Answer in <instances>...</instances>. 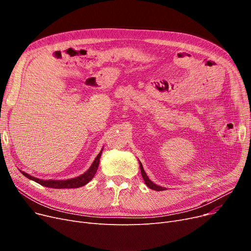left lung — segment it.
Masks as SVG:
<instances>
[{"label": "left lung", "instance_id": "8db88e82", "mask_svg": "<svg viewBox=\"0 0 251 251\" xmlns=\"http://www.w3.org/2000/svg\"><path fill=\"white\" fill-rule=\"evenodd\" d=\"M139 167H140V171H141L142 178H143L144 182H146V184L148 185V187H150L151 189H153V190H155V191H163V190H166V188H165V187H162V186L156 185V184H154L153 182H151V181L150 180V178L148 177V175H147V173H146V171L143 170V167H142V165H141V163H140V162H139Z\"/></svg>", "mask_w": 251, "mask_h": 251}]
</instances>
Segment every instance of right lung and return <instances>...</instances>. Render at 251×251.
Listing matches in <instances>:
<instances>
[{
  "mask_svg": "<svg viewBox=\"0 0 251 251\" xmlns=\"http://www.w3.org/2000/svg\"><path fill=\"white\" fill-rule=\"evenodd\" d=\"M102 152V149L100 151V153L97 155V157L95 159L94 163L89 167V169L86 171L85 173L81 174L80 176L75 177V178H71V179H66V180H43V179H38L35 178L33 176H30L29 174L23 172V171H20V172L25 176L27 177L28 179L41 184L43 186L49 187V188H56V189H62V188H79L81 186H84L85 184H87L92 178L95 177L99 165H100V155Z\"/></svg>",
  "mask_w": 251,
  "mask_h": 251,
  "instance_id": "right-lung-1",
  "label": "right lung"
}]
</instances>
